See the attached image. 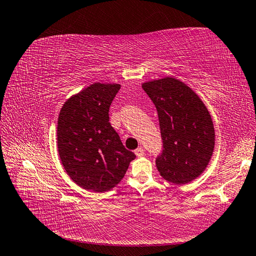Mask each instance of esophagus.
I'll return each mask as SVG.
<instances>
[{
	"label": "esophagus",
	"mask_w": 256,
	"mask_h": 256,
	"mask_svg": "<svg viewBox=\"0 0 256 256\" xmlns=\"http://www.w3.org/2000/svg\"><path fill=\"white\" fill-rule=\"evenodd\" d=\"M134 153H136V156H144V148H138L136 151H134Z\"/></svg>",
	"instance_id": "34e87169"
}]
</instances>
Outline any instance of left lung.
<instances>
[{
    "label": "left lung",
    "instance_id": "left-lung-1",
    "mask_svg": "<svg viewBox=\"0 0 256 256\" xmlns=\"http://www.w3.org/2000/svg\"><path fill=\"white\" fill-rule=\"evenodd\" d=\"M142 88L156 105L164 151L156 164L169 182L186 184L200 176L212 159L215 130L206 105L174 77L146 82Z\"/></svg>",
    "mask_w": 256,
    "mask_h": 256
}]
</instances>
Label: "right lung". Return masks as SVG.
<instances>
[{"label":"right lung","mask_w":256,"mask_h":256,"mask_svg":"<svg viewBox=\"0 0 256 256\" xmlns=\"http://www.w3.org/2000/svg\"><path fill=\"white\" fill-rule=\"evenodd\" d=\"M120 88L92 84L69 97L59 113L57 148L64 169L74 182L94 192L113 189L136 159L110 123V106Z\"/></svg>","instance_id":"1"}]
</instances>
